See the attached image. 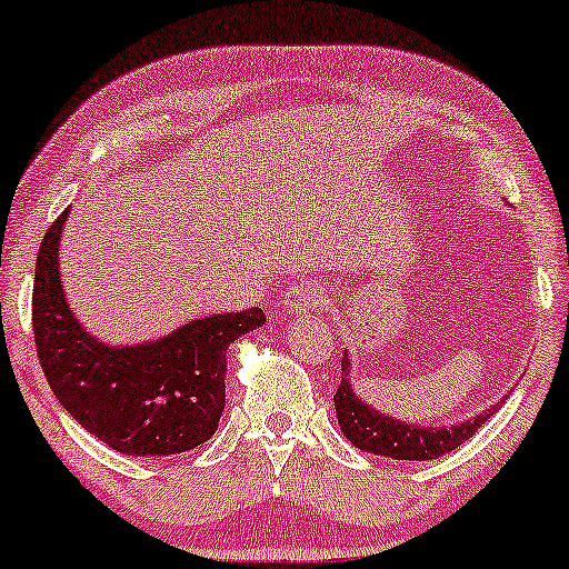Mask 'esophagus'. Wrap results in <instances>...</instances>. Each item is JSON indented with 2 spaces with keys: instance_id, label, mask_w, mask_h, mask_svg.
Listing matches in <instances>:
<instances>
[{
  "instance_id": "esophagus-1",
  "label": "esophagus",
  "mask_w": 569,
  "mask_h": 569,
  "mask_svg": "<svg viewBox=\"0 0 569 569\" xmlns=\"http://www.w3.org/2000/svg\"><path fill=\"white\" fill-rule=\"evenodd\" d=\"M283 307L288 315H307L330 307V296L315 281H296L283 291Z\"/></svg>"
}]
</instances>
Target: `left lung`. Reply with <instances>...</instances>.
<instances>
[{
	"mask_svg": "<svg viewBox=\"0 0 569 569\" xmlns=\"http://www.w3.org/2000/svg\"><path fill=\"white\" fill-rule=\"evenodd\" d=\"M350 356L342 353V379L335 395V412L342 436L361 451L389 456L397 461H428L438 459L463 441H469L495 412L500 410L506 397L492 407H487L475 418L456 422V426H420V422L397 420L391 415H383L376 407L366 405L363 399L356 397L353 383H350Z\"/></svg>",
	"mask_w": 569,
	"mask_h": 569,
	"instance_id": "obj_1",
	"label": "left lung"
}]
</instances>
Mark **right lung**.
I'll use <instances>...</instances> for the list:
<instances>
[{
    "mask_svg": "<svg viewBox=\"0 0 569 569\" xmlns=\"http://www.w3.org/2000/svg\"><path fill=\"white\" fill-rule=\"evenodd\" d=\"M69 208L36 262L33 338L48 387L87 433L126 456H172L206 443L227 405V350L266 325L262 309L193 319L159 340L108 346L71 315L59 273Z\"/></svg>",
    "mask_w": 569,
    "mask_h": 569,
    "instance_id": "1",
    "label": "right lung"
}]
</instances>
